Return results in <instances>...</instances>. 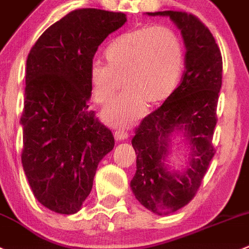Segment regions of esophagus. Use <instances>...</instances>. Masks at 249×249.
<instances>
[{
  "instance_id": "esophagus-1",
  "label": "esophagus",
  "mask_w": 249,
  "mask_h": 249,
  "mask_svg": "<svg viewBox=\"0 0 249 249\" xmlns=\"http://www.w3.org/2000/svg\"><path fill=\"white\" fill-rule=\"evenodd\" d=\"M113 137H115L116 141H126L127 138H128V133H127L126 131H123V129H118V131H116L115 133H113Z\"/></svg>"
}]
</instances>
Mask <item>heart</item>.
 I'll use <instances>...</instances> for the list:
<instances>
[{
	"label": "heart",
	"mask_w": 249,
	"mask_h": 249,
	"mask_svg": "<svg viewBox=\"0 0 249 249\" xmlns=\"http://www.w3.org/2000/svg\"><path fill=\"white\" fill-rule=\"evenodd\" d=\"M107 63L96 60L89 68L96 103L106 104L127 88L107 107L103 118L113 126H128L144 105L164 103L176 90L186 62L179 35L164 25H144L123 33L105 50Z\"/></svg>",
	"instance_id": "b5f03b06"
}]
</instances>
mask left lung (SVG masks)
<instances>
[{
	"instance_id": "8db88e82",
	"label": "left lung",
	"mask_w": 249,
	"mask_h": 249,
	"mask_svg": "<svg viewBox=\"0 0 249 249\" xmlns=\"http://www.w3.org/2000/svg\"><path fill=\"white\" fill-rule=\"evenodd\" d=\"M148 16L169 17L181 30L186 46V71L181 84L158 110L142 121L132 145L137 154L131 188L143 207L167 215L189 203L214 156L212 144L222 82V57L207 27L186 12L162 11ZM184 138L187 166L167 164L172 139Z\"/></svg>"
}]
</instances>
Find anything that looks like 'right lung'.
Returning a JSON list of instances; mask_svg holds the SVG:
<instances>
[{"label": "right lung", "instance_id": "1", "mask_svg": "<svg viewBox=\"0 0 249 249\" xmlns=\"http://www.w3.org/2000/svg\"><path fill=\"white\" fill-rule=\"evenodd\" d=\"M126 22L124 13L77 9L47 28L28 55L22 164L37 202L57 214L82 209L115 145L88 108L89 68L99 45Z\"/></svg>", "mask_w": 249, "mask_h": 249}]
</instances>
